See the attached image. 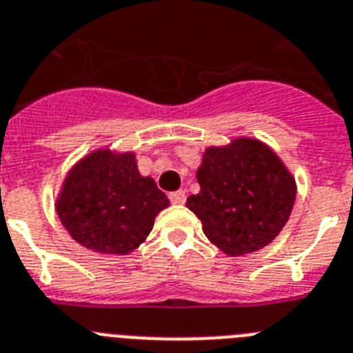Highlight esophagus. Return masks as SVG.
<instances>
[{"label":"esophagus","instance_id":"esophagus-1","mask_svg":"<svg viewBox=\"0 0 353 353\" xmlns=\"http://www.w3.org/2000/svg\"><path fill=\"white\" fill-rule=\"evenodd\" d=\"M185 201H186V194L183 192V190H177V192L170 194V202H172V204H185Z\"/></svg>","mask_w":353,"mask_h":353}]
</instances>
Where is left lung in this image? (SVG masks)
<instances>
[{
  "instance_id": "left-lung-1",
  "label": "left lung",
  "mask_w": 353,
  "mask_h": 353,
  "mask_svg": "<svg viewBox=\"0 0 353 353\" xmlns=\"http://www.w3.org/2000/svg\"><path fill=\"white\" fill-rule=\"evenodd\" d=\"M201 192L186 199L208 240L240 257L275 240L290 220L296 183L277 152L249 137L208 147L197 168Z\"/></svg>"
}]
</instances>
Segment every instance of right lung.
Instances as JSON below:
<instances>
[{"mask_svg": "<svg viewBox=\"0 0 353 353\" xmlns=\"http://www.w3.org/2000/svg\"><path fill=\"white\" fill-rule=\"evenodd\" d=\"M168 199L142 176L133 151L101 147L76 161L58 192L57 214L70 238L106 256L139 249Z\"/></svg>", "mask_w": 353, "mask_h": 353, "instance_id": "1", "label": "right lung"}]
</instances>
